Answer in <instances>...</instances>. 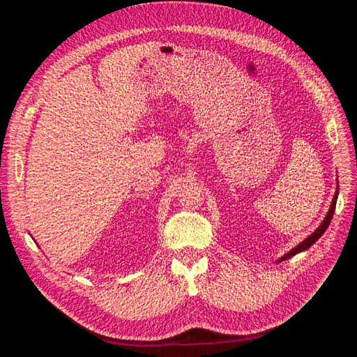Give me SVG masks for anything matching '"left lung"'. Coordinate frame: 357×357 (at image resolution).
I'll return each instance as SVG.
<instances>
[{
  "label": "left lung",
  "mask_w": 357,
  "mask_h": 357,
  "mask_svg": "<svg viewBox=\"0 0 357 357\" xmlns=\"http://www.w3.org/2000/svg\"><path fill=\"white\" fill-rule=\"evenodd\" d=\"M337 199H338V188H337V192H335V195H333V199H332V202H331V207H329V211H328V214L325 215V219H323V222H321V225L319 226V228L312 232L308 238H305L304 241L302 243H299L296 247H294L291 248V250L289 252V253H286L284 256H282L278 259V262H282V261H284V259H289V257H291V256H295V255H298V253H301V252H304V250H307V248H310L312 244H314L320 236L325 234V231L328 229V226H329V223H331V220H332V215H333V211H335V205H337Z\"/></svg>",
  "instance_id": "1"
}]
</instances>
